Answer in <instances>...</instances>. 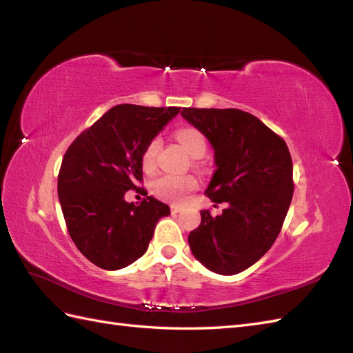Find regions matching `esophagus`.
<instances>
[{
	"mask_svg": "<svg viewBox=\"0 0 353 353\" xmlns=\"http://www.w3.org/2000/svg\"><path fill=\"white\" fill-rule=\"evenodd\" d=\"M181 209H183V208L178 206V205H172V206H170V212H172V213H178V212H181Z\"/></svg>",
	"mask_w": 353,
	"mask_h": 353,
	"instance_id": "esophagus-1",
	"label": "esophagus"
}]
</instances>
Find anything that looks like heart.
Listing matches in <instances>:
<instances>
[{
  "instance_id": "obj_1",
  "label": "heart",
  "mask_w": 353,
  "mask_h": 353,
  "mask_svg": "<svg viewBox=\"0 0 353 353\" xmlns=\"http://www.w3.org/2000/svg\"><path fill=\"white\" fill-rule=\"evenodd\" d=\"M176 140L184 145L185 150L196 159L203 157L208 150L206 138L201 131L193 126H184L178 128L175 131ZM160 148V137H153L144 147L141 154V166L147 172L156 166V159ZM197 187V181L191 175H172V174H162L156 176L152 184L150 190L152 193L168 201H181L184 200L191 191H194Z\"/></svg>"
}]
</instances>
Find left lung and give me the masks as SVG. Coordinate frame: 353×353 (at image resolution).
Listing matches in <instances>:
<instances>
[{"mask_svg": "<svg viewBox=\"0 0 353 353\" xmlns=\"http://www.w3.org/2000/svg\"><path fill=\"white\" fill-rule=\"evenodd\" d=\"M184 119L208 137L216 170L208 197L227 203L219 216L201 210L190 232L194 258L208 270L234 275L248 270L279 237L293 197V162L283 138L239 109L184 108Z\"/></svg>", "mask_w": 353, "mask_h": 353, "instance_id": "obj_1", "label": "left lung"}]
</instances>
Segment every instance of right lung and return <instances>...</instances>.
<instances>
[{
    "label": "right lung",
    "instance_id": "right-lung-1",
    "mask_svg": "<svg viewBox=\"0 0 353 353\" xmlns=\"http://www.w3.org/2000/svg\"><path fill=\"white\" fill-rule=\"evenodd\" d=\"M179 108L119 104L82 131L59 170L57 191L69 236L99 268L114 271L145 253L157 221L169 206L152 196L126 203L141 188L145 144L178 114Z\"/></svg>",
    "mask_w": 353,
    "mask_h": 353
}]
</instances>
